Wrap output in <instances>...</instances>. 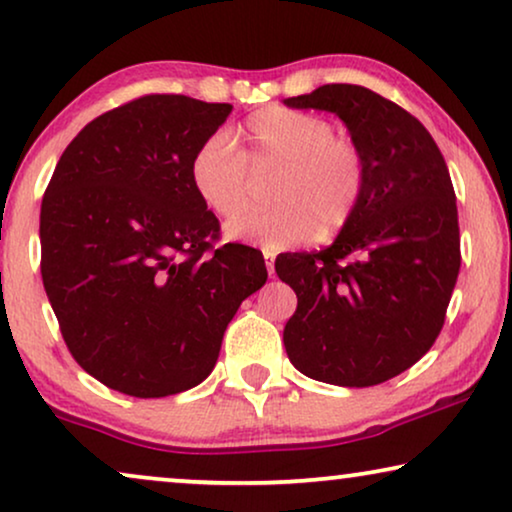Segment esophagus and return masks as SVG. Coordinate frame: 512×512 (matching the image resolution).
<instances>
[{
    "label": "esophagus",
    "instance_id": "34e87169",
    "mask_svg": "<svg viewBox=\"0 0 512 512\" xmlns=\"http://www.w3.org/2000/svg\"><path fill=\"white\" fill-rule=\"evenodd\" d=\"M263 256H265V268H268V275L272 277V272H275V251L263 249Z\"/></svg>",
    "mask_w": 512,
    "mask_h": 512
}]
</instances>
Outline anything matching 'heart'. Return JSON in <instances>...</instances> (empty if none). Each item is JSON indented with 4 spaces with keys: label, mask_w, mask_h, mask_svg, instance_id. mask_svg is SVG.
Here are the masks:
<instances>
[{
    "label": "heart",
    "mask_w": 512,
    "mask_h": 512,
    "mask_svg": "<svg viewBox=\"0 0 512 512\" xmlns=\"http://www.w3.org/2000/svg\"><path fill=\"white\" fill-rule=\"evenodd\" d=\"M249 166L280 170L273 187L279 206L241 214L253 197ZM188 177L205 209L221 221L234 219L226 226L230 237L282 251L345 228L366 193L368 167L359 146L335 135L328 118L265 107L230 137L209 135L195 149Z\"/></svg>",
    "instance_id": "b5f03b06"
}]
</instances>
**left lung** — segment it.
<instances>
[{
    "instance_id": "obj_1",
    "label": "left lung",
    "mask_w": 512,
    "mask_h": 512,
    "mask_svg": "<svg viewBox=\"0 0 512 512\" xmlns=\"http://www.w3.org/2000/svg\"><path fill=\"white\" fill-rule=\"evenodd\" d=\"M284 104L338 114L368 167L361 205L331 247L277 256L298 296L286 354L312 380L373 387L422 359L445 324L461 265L450 172L429 130L373 90L326 83Z\"/></svg>"
}]
</instances>
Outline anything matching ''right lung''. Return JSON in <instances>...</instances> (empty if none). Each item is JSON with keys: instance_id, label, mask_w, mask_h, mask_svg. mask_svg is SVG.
Returning <instances> with one entry per match:
<instances>
[{"instance_id": "right-lung-1", "label": "right lung", "mask_w": 512, "mask_h": 512, "mask_svg": "<svg viewBox=\"0 0 512 512\" xmlns=\"http://www.w3.org/2000/svg\"><path fill=\"white\" fill-rule=\"evenodd\" d=\"M230 104L144 95L90 121L41 200V279L76 363L109 389L172 396L212 373L263 254L216 244L188 165Z\"/></svg>"}]
</instances>
